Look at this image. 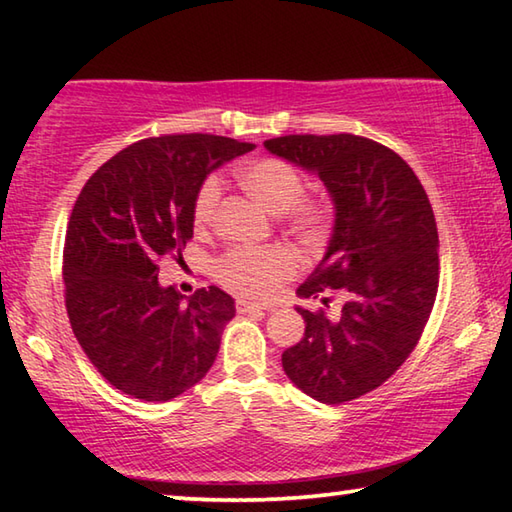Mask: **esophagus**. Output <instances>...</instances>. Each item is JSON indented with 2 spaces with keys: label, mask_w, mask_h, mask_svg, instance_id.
Returning a JSON list of instances; mask_svg holds the SVG:
<instances>
[{
  "label": "esophagus",
  "mask_w": 512,
  "mask_h": 512,
  "mask_svg": "<svg viewBox=\"0 0 512 512\" xmlns=\"http://www.w3.org/2000/svg\"><path fill=\"white\" fill-rule=\"evenodd\" d=\"M271 309H273V305H268V302H253V300H246V298L237 300L239 314H250V311H271Z\"/></svg>",
  "instance_id": "1"
}]
</instances>
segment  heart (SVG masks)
I'll list each match as a JSON object with an SVG mask.
<instances>
[{"label": "heart", "mask_w": 512, "mask_h": 512, "mask_svg": "<svg viewBox=\"0 0 512 512\" xmlns=\"http://www.w3.org/2000/svg\"><path fill=\"white\" fill-rule=\"evenodd\" d=\"M239 183L248 196H253L271 214H284L293 206L289 228L307 244H316L327 235L332 214L325 203L305 201L295 205L305 194V178L291 162L282 158L248 162L239 169ZM219 203V178H205L194 198V225L198 230H207L214 223ZM296 266V255L284 246L235 248L219 259L216 277L223 287L241 293V296L266 298L277 289V284L296 273Z\"/></svg>", "instance_id": "obj_1"}]
</instances>
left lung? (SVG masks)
Listing matches in <instances>:
<instances>
[{"instance_id":"obj_1","label":"left lung","mask_w":512,"mask_h":512,"mask_svg":"<svg viewBox=\"0 0 512 512\" xmlns=\"http://www.w3.org/2000/svg\"><path fill=\"white\" fill-rule=\"evenodd\" d=\"M266 151L314 173L334 205L332 237L300 298L343 300L336 314L296 307L305 336L282 354L302 393L343 404L375 391L420 341L438 293V228L427 192L395 151L359 135H284Z\"/></svg>"}]
</instances>
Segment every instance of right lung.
I'll list each match as a JSON object with an SVG mask.
<instances>
[{"mask_svg": "<svg viewBox=\"0 0 512 512\" xmlns=\"http://www.w3.org/2000/svg\"><path fill=\"white\" fill-rule=\"evenodd\" d=\"M255 144L219 135H162L119 151L76 198L67 223L65 307L76 341L112 386L169 402L219 354L235 300L219 287L183 302L158 262L194 237V198L221 164Z\"/></svg>", "mask_w": 512, "mask_h": 512, "instance_id": "obj_1", "label": "right lung"}]
</instances>
